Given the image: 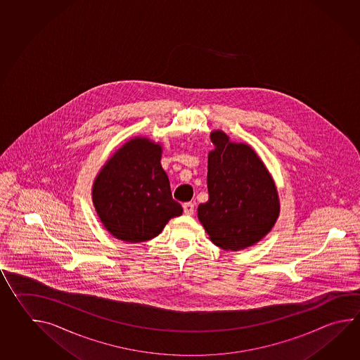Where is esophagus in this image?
<instances>
[{
	"mask_svg": "<svg viewBox=\"0 0 360 360\" xmlns=\"http://www.w3.org/2000/svg\"><path fill=\"white\" fill-rule=\"evenodd\" d=\"M184 212L187 215H192L195 212V205L192 202H184Z\"/></svg>",
	"mask_w": 360,
	"mask_h": 360,
	"instance_id": "esophagus-1",
	"label": "esophagus"
}]
</instances>
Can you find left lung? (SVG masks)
Returning <instances> with one entry per match:
<instances>
[{
    "label": "left lung",
    "instance_id": "8db88e82",
    "mask_svg": "<svg viewBox=\"0 0 360 360\" xmlns=\"http://www.w3.org/2000/svg\"><path fill=\"white\" fill-rule=\"evenodd\" d=\"M210 139L215 150L207 162L209 200L198 205V220L217 246L243 250L274 226L279 214L277 188L251 147L229 142L220 131Z\"/></svg>",
    "mask_w": 360,
    "mask_h": 360
}]
</instances>
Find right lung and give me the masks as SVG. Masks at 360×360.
I'll return each instance as SVG.
<instances>
[{
	"mask_svg": "<svg viewBox=\"0 0 360 360\" xmlns=\"http://www.w3.org/2000/svg\"><path fill=\"white\" fill-rule=\"evenodd\" d=\"M160 158V145L133 139L117 150L96 178L92 191L96 212L119 240H151L170 218L182 214V206L172 198Z\"/></svg>",
	"mask_w": 360,
	"mask_h": 360,
	"instance_id": "1",
	"label": "right lung"
}]
</instances>
